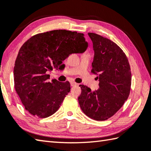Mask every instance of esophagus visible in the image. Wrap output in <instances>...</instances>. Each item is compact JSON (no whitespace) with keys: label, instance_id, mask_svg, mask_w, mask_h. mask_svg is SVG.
<instances>
[{"label":"esophagus","instance_id":"esophagus-1","mask_svg":"<svg viewBox=\"0 0 151 151\" xmlns=\"http://www.w3.org/2000/svg\"><path fill=\"white\" fill-rule=\"evenodd\" d=\"M76 85H78V84L76 83V82H70V86H76Z\"/></svg>","mask_w":151,"mask_h":151}]
</instances>
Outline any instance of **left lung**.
I'll return each mask as SVG.
<instances>
[{"instance_id": "8db88e82", "label": "left lung", "mask_w": 151, "mask_h": 151, "mask_svg": "<svg viewBox=\"0 0 151 151\" xmlns=\"http://www.w3.org/2000/svg\"><path fill=\"white\" fill-rule=\"evenodd\" d=\"M93 43L91 73L97 75L99 89L80 85L82 92L78 103L83 113L91 119L107 120L122 107L130 92L132 74L124 52L113 41L88 32Z\"/></svg>"}]
</instances>
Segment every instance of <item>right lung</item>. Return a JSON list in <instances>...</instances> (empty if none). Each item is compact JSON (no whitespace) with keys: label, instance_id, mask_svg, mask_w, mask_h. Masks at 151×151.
<instances>
[{"label":"right lung","instance_id":"1","mask_svg":"<svg viewBox=\"0 0 151 151\" xmlns=\"http://www.w3.org/2000/svg\"><path fill=\"white\" fill-rule=\"evenodd\" d=\"M88 46L83 33L62 29L35 35L23 44L15 61L14 86L29 113L44 119L58 110L70 85L68 81L48 82V73Z\"/></svg>","mask_w":151,"mask_h":151}]
</instances>
